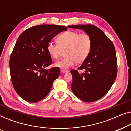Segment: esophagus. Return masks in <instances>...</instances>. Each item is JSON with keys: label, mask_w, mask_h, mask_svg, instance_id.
Wrapping results in <instances>:
<instances>
[{"label": "esophagus", "mask_w": 131, "mask_h": 131, "mask_svg": "<svg viewBox=\"0 0 131 131\" xmlns=\"http://www.w3.org/2000/svg\"><path fill=\"white\" fill-rule=\"evenodd\" d=\"M61 72L62 73H67L69 72V70H63V69H61Z\"/></svg>", "instance_id": "esophagus-1"}]
</instances>
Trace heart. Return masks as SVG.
<instances>
[{
  "label": "heart",
  "instance_id": "obj_1",
  "mask_svg": "<svg viewBox=\"0 0 131 131\" xmlns=\"http://www.w3.org/2000/svg\"><path fill=\"white\" fill-rule=\"evenodd\" d=\"M57 42H50L47 51L53 58L60 56L61 50L65 49L66 57L55 62V66L61 69H67L74 64L85 61L90 55L92 46V39L88 34L78 31H67L57 37Z\"/></svg>",
  "mask_w": 131,
  "mask_h": 131
}]
</instances>
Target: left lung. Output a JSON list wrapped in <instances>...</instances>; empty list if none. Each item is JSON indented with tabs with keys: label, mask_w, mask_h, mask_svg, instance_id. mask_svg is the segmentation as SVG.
<instances>
[{
	"label": "left lung",
	"mask_w": 131,
	"mask_h": 131,
	"mask_svg": "<svg viewBox=\"0 0 131 131\" xmlns=\"http://www.w3.org/2000/svg\"><path fill=\"white\" fill-rule=\"evenodd\" d=\"M67 27L83 30L92 39L90 55L78 68L84 71L79 73L76 70H71L73 76L71 90L82 101H95L108 92L116 78L115 48L112 41L97 27L80 24Z\"/></svg>",
	"instance_id": "obj_1"
}]
</instances>
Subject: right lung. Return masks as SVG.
<instances>
[{
    "instance_id": "obj_1",
    "label": "right lung",
    "mask_w": 131,
    "mask_h": 131,
    "mask_svg": "<svg viewBox=\"0 0 131 131\" xmlns=\"http://www.w3.org/2000/svg\"><path fill=\"white\" fill-rule=\"evenodd\" d=\"M65 26L43 24L30 27L18 38L10 57L12 85L19 96L29 103L45 97L60 73L59 67L45 70L52 64L48 44Z\"/></svg>"
}]
</instances>
